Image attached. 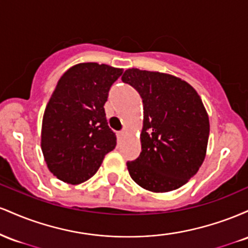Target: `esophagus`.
I'll return each instance as SVG.
<instances>
[{
	"mask_svg": "<svg viewBox=\"0 0 248 248\" xmlns=\"http://www.w3.org/2000/svg\"><path fill=\"white\" fill-rule=\"evenodd\" d=\"M126 134H127L126 130H121V132H119V136H120V138H124Z\"/></svg>",
	"mask_w": 248,
	"mask_h": 248,
	"instance_id": "34e87169",
	"label": "esophagus"
}]
</instances>
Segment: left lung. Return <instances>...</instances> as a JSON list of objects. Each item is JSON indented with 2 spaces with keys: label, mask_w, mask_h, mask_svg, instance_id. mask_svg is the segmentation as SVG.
<instances>
[{
  "label": "left lung",
  "mask_w": 248,
  "mask_h": 248,
  "mask_svg": "<svg viewBox=\"0 0 248 248\" xmlns=\"http://www.w3.org/2000/svg\"><path fill=\"white\" fill-rule=\"evenodd\" d=\"M122 81L143 101L142 150L127 162L130 177L153 192L178 189L205 158L210 124L203 102L187 82L166 73L129 69Z\"/></svg>",
  "instance_id": "1"
}]
</instances>
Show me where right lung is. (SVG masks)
<instances>
[{"instance_id": "add662e5", "label": "right lung", "mask_w": 248, "mask_h": 248, "mask_svg": "<svg viewBox=\"0 0 248 248\" xmlns=\"http://www.w3.org/2000/svg\"><path fill=\"white\" fill-rule=\"evenodd\" d=\"M121 69L81 62L67 70L53 91L42 124V152L57 178L80 184L98 171L116 146L104 105Z\"/></svg>"}]
</instances>
